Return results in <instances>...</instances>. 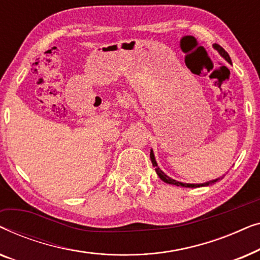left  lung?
Masks as SVG:
<instances>
[{"label":"left lung","mask_w":260,"mask_h":260,"mask_svg":"<svg viewBox=\"0 0 260 260\" xmlns=\"http://www.w3.org/2000/svg\"><path fill=\"white\" fill-rule=\"evenodd\" d=\"M213 47H214L216 51H218L220 53V55L222 56V58H225L227 61L231 62V58L229 55V53H227L225 49H223L221 46L218 45V44H214L213 45ZM150 158H151V162H152V166L155 167V170L156 173H157V175L159 176V179H161L162 181H165L166 183H169V184H174V186H181V187H188V188H197V187H204V186H209V184H213L214 182H216V181L220 180V179H216V180H213V181H209V182H206V183H201V184H190V183H182V182H179V181H175L173 179H170L169 176H167L165 173L162 172L161 169L158 168L157 163H156L155 161V156H154V152H152V150L150 151Z\"/></svg>","instance_id":"8db88e82"}]
</instances>
